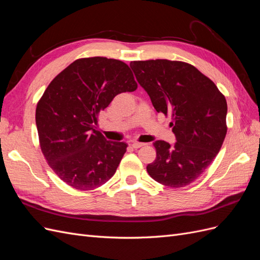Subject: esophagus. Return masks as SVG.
Wrapping results in <instances>:
<instances>
[{"mask_svg": "<svg viewBox=\"0 0 260 260\" xmlns=\"http://www.w3.org/2000/svg\"><path fill=\"white\" fill-rule=\"evenodd\" d=\"M131 146L133 147V148H140V147H142V146H144V143H139V142H135V143H132L131 144Z\"/></svg>", "mask_w": 260, "mask_h": 260, "instance_id": "1", "label": "esophagus"}]
</instances>
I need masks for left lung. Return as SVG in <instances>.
Here are the masks:
<instances>
[{"label": "left lung", "instance_id": "obj_1", "mask_svg": "<svg viewBox=\"0 0 260 260\" xmlns=\"http://www.w3.org/2000/svg\"><path fill=\"white\" fill-rule=\"evenodd\" d=\"M157 113L171 115L177 142L156 141V159L146 170L157 182L183 187L202 176L226 135V101L217 85L188 62L169 59L130 62Z\"/></svg>", "mask_w": 260, "mask_h": 260}]
</instances>
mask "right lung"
I'll list each match as a JSON object with an SVG mask.
<instances>
[{"label": "right lung", "instance_id": "obj_1", "mask_svg": "<svg viewBox=\"0 0 260 260\" xmlns=\"http://www.w3.org/2000/svg\"><path fill=\"white\" fill-rule=\"evenodd\" d=\"M137 88L125 62L101 56L76 59L48 85L36 108L39 143L66 184L91 191L115 175L127 144L106 141L94 124L117 94Z\"/></svg>", "mask_w": 260, "mask_h": 260}]
</instances>
